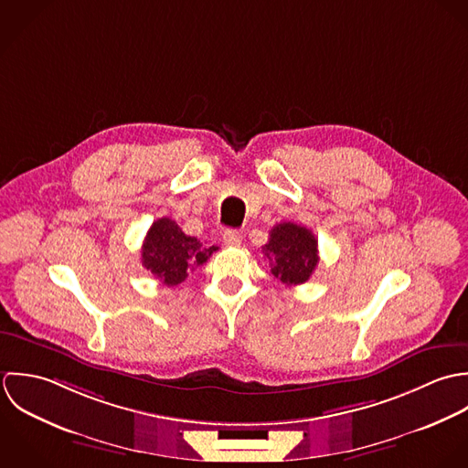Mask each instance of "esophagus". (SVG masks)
I'll use <instances>...</instances> for the list:
<instances>
[{"instance_id":"esophagus-1","label":"esophagus","mask_w":468,"mask_h":468,"mask_svg":"<svg viewBox=\"0 0 468 468\" xmlns=\"http://www.w3.org/2000/svg\"><path fill=\"white\" fill-rule=\"evenodd\" d=\"M224 242L228 246H240L242 244V235L239 231H226L224 233Z\"/></svg>"}]
</instances>
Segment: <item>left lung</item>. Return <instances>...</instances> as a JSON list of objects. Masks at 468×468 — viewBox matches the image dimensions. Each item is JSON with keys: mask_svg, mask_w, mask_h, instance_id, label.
I'll return each instance as SVG.
<instances>
[{"mask_svg": "<svg viewBox=\"0 0 468 468\" xmlns=\"http://www.w3.org/2000/svg\"><path fill=\"white\" fill-rule=\"evenodd\" d=\"M270 261L271 273L285 285H298L309 281L318 264V240L311 229L281 222L262 248Z\"/></svg>", "mask_w": 468, "mask_h": 468, "instance_id": "1", "label": "left lung"}]
</instances>
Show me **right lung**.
Listing matches in <instances>:
<instances>
[{
	"mask_svg": "<svg viewBox=\"0 0 468 468\" xmlns=\"http://www.w3.org/2000/svg\"><path fill=\"white\" fill-rule=\"evenodd\" d=\"M218 248L204 246L186 235L168 217L157 218L143 242V266L166 285L186 281L187 273L202 266Z\"/></svg>",
	"mask_w": 468,
	"mask_h": 468,
	"instance_id": "right-lung-1",
	"label": "right lung"
}]
</instances>
